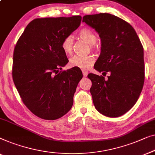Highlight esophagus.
Listing matches in <instances>:
<instances>
[{"label":"esophagus","instance_id":"1","mask_svg":"<svg viewBox=\"0 0 155 155\" xmlns=\"http://www.w3.org/2000/svg\"><path fill=\"white\" fill-rule=\"evenodd\" d=\"M82 73H83V75H84V77H87L88 72L86 70H82Z\"/></svg>","mask_w":155,"mask_h":155}]
</instances>
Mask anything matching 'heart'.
<instances>
[{
  "label": "heart",
  "instance_id": "b5f03b06",
  "mask_svg": "<svg viewBox=\"0 0 155 155\" xmlns=\"http://www.w3.org/2000/svg\"><path fill=\"white\" fill-rule=\"evenodd\" d=\"M78 36L80 38L84 40L90 44L91 47L96 42V35L92 30L84 28L79 30L78 32ZM61 47L62 51L66 55H71L73 50V38L71 36H67L62 39L61 42ZM95 62L94 57L92 55H75L69 59V64L71 67H77V68L86 69L92 66Z\"/></svg>",
  "mask_w": 155,
  "mask_h": 155
}]
</instances>
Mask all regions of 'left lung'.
I'll return each mask as SVG.
<instances>
[{
	"label": "left lung",
	"mask_w": 155,
	"mask_h": 155,
	"mask_svg": "<svg viewBox=\"0 0 155 155\" xmlns=\"http://www.w3.org/2000/svg\"><path fill=\"white\" fill-rule=\"evenodd\" d=\"M83 21L95 29L101 40V52L94 68L110 76L89 74L95 107L108 117H118L131 109L145 81L143 47L132 26L109 13L85 15ZM104 76V75H103Z\"/></svg>",
	"instance_id": "obj_1"
}]
</instances>
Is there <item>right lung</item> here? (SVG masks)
Returning a JSON list of instances; mask_svg holds the SVG:
<instances>
[{
  "label": "right lung",
  "instance_id": "1",
  "mask_svg": "<svg viewBox=\"0 0 155 155\" xmlns=\"http://www.w3.org/2000/svg\"><path fill=\"white\" fill-rule=\"evenodd\" d=\"M81 21V16L35 19L15 45L13 81L24 104L39 118L55 120L73 105L83 74L77 67L60 71L69 62L61 42Z\"/></svg>",
  "mask_w": 155,
  "mask_h": 155
}]
</instances>
